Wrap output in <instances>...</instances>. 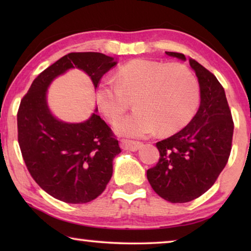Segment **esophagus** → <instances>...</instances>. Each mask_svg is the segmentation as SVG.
<instances>
[{
	"label": "esophagus",
	"instance_id": "34e87169",
	"mask_svg": "<svg viewBox=\"0 0 251 251\" xmlns=\"http://www.w3.org/2000/svg\"><path fill=\"white\" fill-rule=\"evenodd\" d=\"M142 146H143V144L139 142L129 141V139H122L121 141V147L125 151H138Z\"/></svg>",
	"mask_w": 251,
	"mask_h": 251
}]
</instances>
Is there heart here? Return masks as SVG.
I'll return each instance as SVG.
<instances>
[{"mask_svg": "<svg viewBox=\"0 0 251 251\" xmlns=\"http://www.w3.org/2000/svg\"><path fill=\"white\" fill-rule=\"evenodd\" d=\"M97 103L109 123H116L134 99L137 109L116 125L118 134L145 137L180 130L193 120L201 100L196 77L180 63L134 59L118 71L117 82L105 78L96 92Z\"/></svg>", "mask_w": 251, "mask_h": 251, "instance_id": "b5f03b06", "label": "heart"}]
</instances>
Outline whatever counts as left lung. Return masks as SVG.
<instances>
[{
	"label": "left lung",
	"instance_id": "obj_1",
	"mask_svg": "<svg viewBox=\"0 0 251 251\" xmlns=\"http://www.w3.org/2000/svg\"><path fill=\"white\" fill-rule=\"evenodd\" d=\"M186 61L184 54L166 52ZM189 64L201 87V106L189 124L156 143L159 160L147 171L155 193L174 203L188 202L205 194L226 166L231 151L233 121L222 84L193 58Z\"/></svg>",
	"mask_w": 251,
	"mask_h": 251
}]
</instances>
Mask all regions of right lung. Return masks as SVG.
<instances>
[{"mask_svg": "<svg viewBox=\"0 0 251 251\" xmlns=\"http://www.w3.org/2000/svg\"><path fill=\"white\" fill-rule=\"evenodd\" d=\"M116 64L101 53H70L42 72L21 100L18 139L24 163L37 185L58 201L85 203L99 197L112 178L113 159L121 148L96 113L76 124L55 118L46 90L55 77L74 67L88 74L96 88Z\"/></svg>", "mask_w": 251, "mask_h": 251, "instance_id": "1", "label": "right lung"}]
</instances>
